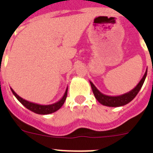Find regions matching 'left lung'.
I'll list each match as a JSON object with an SVG mask.
<instances>
[{
	"mask_svg": "<svg viewBox=\"0 0 153 153\" xmlns=\"http://www.w3.org/2000/svg\"><path fill=\"white\" fill-rule=\"evenodd\" d=\"M147 71H145L144 76L142 77V79H140V81L139 82V83L137 86L131 90L128 93L124 94L121 95L119 96H109L105 95L104 94H102V92L98 91L97 87L93 84L92 82L90 81L91 83V88L93 91V93L94 94V97L98 100L99 103H101L103 105L105 106H109V107H118V106H123L125 105L128 104V102H130L131 101L133 100V98H135L138 92L140 91V88L142 87L144 82L145 80V78L147 76Z\"/></svg>",
	"mask_w": 153,
	"mask_h": 153,
	"instance_id": "obj_1",
	"label": "left lung"
}]
</instances>
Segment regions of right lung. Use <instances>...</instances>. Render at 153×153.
<instances>
[{"instance_id":"obj_1","label":"right lung","mask_w":153,"mask_h":153,"mask_svg":"<svg viewBox=\"0 0 153 153\" xmlns=\"http://www.w3.org/2000/svg\"><path fill=\"white\" fill-rule=\"evenodd\" d=\"M67 89L68 88L67 87L64 94H63L62 98L59 101H58L57 102H55V103L50 105H40L37 104V103H34V102H28V101L25 100V99L22 98L21 97H20L12 88H11V91H12V92H13V94H14L16 98H17V100L23 105H25L27 109H28L31 111L34 112V113H36L37 114H44H44H52V113L57 111L58 109H59L62 107V105L64 103L65 100H66V98H67Z\"/></svg>"}]
</instances>
